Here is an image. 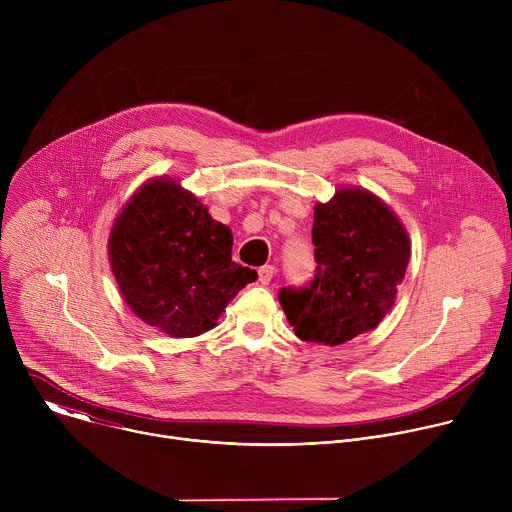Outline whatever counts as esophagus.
<instances>
[{
	"instance_id": "1",
	"label": "esophagus",
	"mask_w": 512,
	"mask_h": 512,
	"mask_svg": "<svg viewBox=\"0 0 512 512\" xmlns=\"http://www.w3.org/2000/svg\"><path fill=\"white\" fill-rule=\"evenodd\" d=\"M273 273H275V267L273 265H263L257 269V275H259V281L261 283H269L273 279Z\"/></svg>"
}]
</instances>
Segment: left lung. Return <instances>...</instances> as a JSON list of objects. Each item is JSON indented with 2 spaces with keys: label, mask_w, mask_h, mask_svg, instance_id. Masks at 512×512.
<instances>
[{
  "label": "left lung",
  "mask_w": 512,
  "mask_h": 512,
  "mask_svg": "<svg viewBox=\"0 0 512 512\" xmlns=\"http://www.w3.org/2000/svg\"><path fill=\"white\" fill-rule=\"evenodd\" d=\"M316 273L279 289V304L306 342L338 346L373 330L393 308L409 263V237L373 194L340 190L314 210Z\"/></svg>",
  "instance_id": "left-lung-1"
}]
</instances>
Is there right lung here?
<instances>
[{"label":"right lung","mask_w":512,"mask_h":512,"mask_svg":"<svg viewBox=\"0 0 512 512\" xmlns=\"http://www.w3.org/2000/svg\"><path fill=\"white\" fill-rule=\"evenodd\" d=\"M231 229L170 180L145 184L123 208L109 259L127 306L176 338L210 330L227 304L257 279L233 261Z\"/></svg>","instance_id":"obj_1"}]
</instances>
